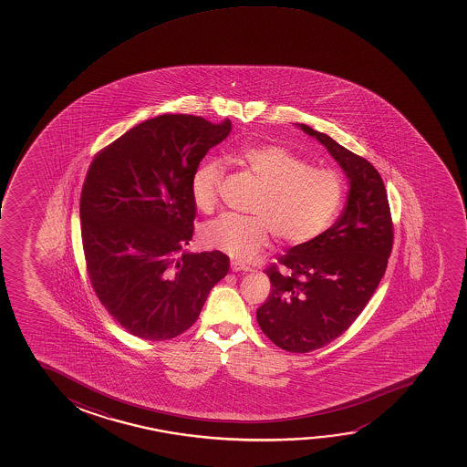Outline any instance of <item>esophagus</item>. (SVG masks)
<instances>
[{
  "instance_id": "obj_1",
  "label": "esophagus",
  "mask_w": 467,
  "mask_h": 467,
  "mask_svg": "<svg viewBox=\"0 0 467 467\" xmlns=\"http://www.w3.org/2000/svg\"><path fill=\"white\" fill-rule=\"evenodd\" d=\"M231 269L234 271V273H239V271H244V273H247V271H252L250 266H245L243 263L239 262H231Z\"/></svg>"
}]
</instances>
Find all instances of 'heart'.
I'll list each match as a JSON object with an SVG mask.
<instances>
[{
	"label": "heart",
	"instance_id": "heart-1",
	"mask_svg": "<svg viewBox=\"0 0 467 467\" xmlns=\"http://www.w3.org/2000/svg\"><path fill=\"white\" fill-rule=\"evenodd\" d=\"M236 160L260 185L250 205L252 217L224 213L201 228V243L237 260H249L265 244L269 231L279 241L300 245L330 226L345 199V180L332 169L311 167L287 148L250 145L237 150ZM223 166L204 160L192 175L190 192L199 211L217 204Z\"/></svg>",
	"mask_w": 467,
	"mask_h": 467
}]
</instances>
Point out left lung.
Listing matches in <instances>:
<instances>
[{
  "label": "left lung",
  "instance_id": "obj_1",
  "mask_svg": "<svg viewBox=\"0 0 467 467\" xmlns=\"http://www.w3.org/2000/svg\"><path fill=\"white\" fill-rule=\"evenodd\" d=\"M349 182L345 211L333 226L295 245L266 269L268 300L256 309L263 333L288 352H311L349 328L375 294L392 250V220L383 179L368 161L306 124Z\"/></svg>",
  "mask_w": 467,
  "mask_h": 467
}]
</instances>
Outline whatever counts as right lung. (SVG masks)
I'll return each mask as SVG.
<instances>
[{"mask_svg": "<svg viewBox=\"0 0 467 467\" xmlns=\"http://www.w3.org/2000/svg\"><path fill=\"white\" fill-rule=\"evenodd\" d=\"M230 119L161 115L137 124L96 154L79 218L86 266L99 300L139 338H175L198 320L212 287L228 275L220 250L190 254V182Z\"/></svg>", "mask_w": 467, "mask_h": 467, "instance_id": "right-lung-1", "label": "right lung"}]
</instances>
